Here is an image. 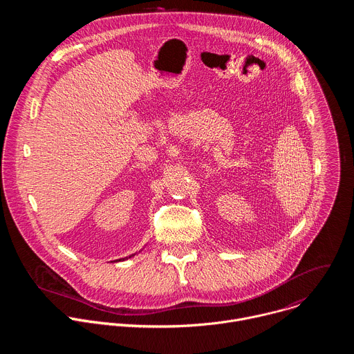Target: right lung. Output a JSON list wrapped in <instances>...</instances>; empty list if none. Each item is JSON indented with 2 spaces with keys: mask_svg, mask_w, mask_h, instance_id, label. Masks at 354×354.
Wrapping results in <instances>:
<instances>
[{
  "mask_svg": "<svg viewBox=\"0 0 354 354\" xmlns=\"http://www.w3.org/2000/svg\"><path fill=\"white\" fill-rule=\"evenodd\" d=\"M137 254H133V255H130V257H126V258H122V259H118L116 262H122V261H126V259H130V258H133V257H136Z\"/></svg>",
  "mask_w": 354,
  "mask_h": 354,
  "instance_id": "1",
  "label": "right lung"
}]
</instances>
